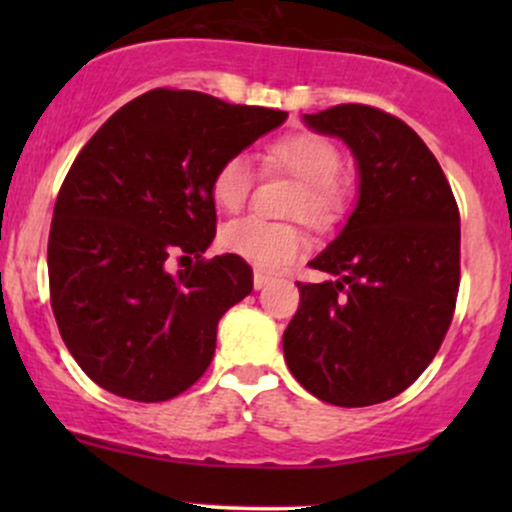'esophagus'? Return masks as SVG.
Returning a JSON list of instances; mask_svg holds the SVG:
<instances>
[{
	"mask_svg": "<svg viewBox=\"0 0 512 512\" xmlns=\"http://www.w3.org/2000/svg\"><path fill=\"white\" fill-rule=\"evenodd\" d=\"M272 276L269 274H262V272H255V276H252V284H255V289L260 291V289H264V286H269L272 284Z\"/></svg>",
	"mask_w": 512,
	"mask_h": 512,
	"instance_id": "esophagus-1",
	"label": "esophagus"
}]
</instances>
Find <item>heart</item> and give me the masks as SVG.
<instances>
[{
	"label": "heart",
	"mask_w": 512,
	"mask_h": 512,
	"mask_svg": "<svg viewBox=\"0 0 512 512\" xmlns=\"http://www.w3.org/2000/svg\"><path fill=\"white\" fill-rule=\"evenodd\" d=\"M264 163L301 182V192L293 202V214L303 216L310 226L325 231L344 219L354 192L339 178L342 154L330 139L315 132L284 134L267 146ZM252 187H255V166L248 154L228 156L211 178L214 202L228 214H236L245 207ZM221 245L255 267L279 269L298 260L308 248V240L296 223L248 216L223 228Z\"/></svg>",
	"instance_id": "heart-1"
}]
</instances>
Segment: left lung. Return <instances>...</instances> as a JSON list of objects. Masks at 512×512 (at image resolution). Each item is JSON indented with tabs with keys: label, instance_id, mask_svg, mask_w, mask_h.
<instances>
[{
	"label": "left lung",
	"instance_id": "obj_1",
	"mask_svg": "<svg viewBox=\"0 0 512 512\" xmlns=\"http://www.w3.org/2000/svg\"><path fill=\"white\" fill-rule=\"evenodd\" d=\"M358 161V204L310 267L284 332L293 378L337 407L397 397L438 354L460 289V209L436 156L399 117L361 103L305 115Z\"/></svg>",
	"mask_w": 512,
	"mask_h": 512
}]
</instances>
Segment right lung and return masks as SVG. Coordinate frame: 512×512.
Here are the masks:
<instances>
[{
    "mask_svg": "<svg viewBox=\"0 0 512 512\" xmlns=\"http://www.w3.org/2000/svg\"><path fill=\"white\" fill-rule=\"evenodd\" d=\"M286 115L154 88L74 158L50 223V305L69 354L103 390L166 402L209 368L221 315L252 291L243 257H202L216 236L211 178ZM170 259L191 264L170 273Z\"/></svg>",
    "mask_w": 512,
    "mask_h": 512,
    "instance_id": "right-lung-1",
    "label": "right lung"
}]
</instances>
